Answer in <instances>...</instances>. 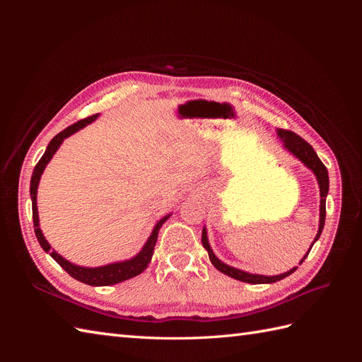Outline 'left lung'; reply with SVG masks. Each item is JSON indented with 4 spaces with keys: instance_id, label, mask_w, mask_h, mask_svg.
Returning <instances> with one entry per match:
<instances>
[{
    "instance_id": "left-lung-1",
    "label": "left lung",
    "mask_w": 362,
    "mask_h": 362,
    "mask_svg": "<svg viewBox=\"0 0 362 362\" xmlns=\"http://www.w3.org/2000/svg\"><path fill=\"white\" fill-rule=\"evenodd\" d=\"M278 136L282 139L284 141V146H286L291 154L294 157H298L306 168H310L314 175L317 177V181H319V187H320V225H319V233H317L315 238L313 245L319 240L322 231H323V226H325V217H326V196H327V190H329V177H327V169L325 164L322 163V160L317 157L315 151L313 149V146L308 144V141L303 140L300 136H298L296 133H293V131H288V129H278ZM202 245L206 249L208 252V257H210V261L213 262V266L218 270L225 273V275L231 276L237 281H242V282H247V284H273V282H278L284 278H287L288 275H291V273L298 269V267H293L291 270L282 273V275H276V276H262V275H252V273H247V272H243V270H238V269H234L231 266L225 264V262H222L221 259H218L214 254L213 250L210 247V245H208V238H206V231L205 228L202 229ZM311 245V247H313ZM311 250V249H310ZM308 250V254H310ZM308 254H306L299 264H302V262L305 261V258L308 257Z\"/></svg>"
}]
</instances>
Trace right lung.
<instances>
[{
	"label": "right lung",
	"instance_id": "obj_1",
	"mask_svg": "<svg viewBox=\"0 0 362 362\" xmlns=\"http://www.w3.org/2000/svg\"><path fill=\"white\" fill-rule=\"evenodd\" d=\"M96 117H98V115H92L89 117H84V119L78 120V122H75L71 127L60 131V133L49 141V145H48V148L45 151V154L42 156V158L36 164L35 170H33L31 181H30V194H31V205H33V223H35V234L37 237V242L40 243L42 249L45 250L47 254H49L54 259H56L59 264H60V267L64 269V272H68L74 279L80 281V282H84V284H87V286L101 287V286H113V284H117V282H122V281L134 278V276L140 275V273L148 267V264L151 262V258H152V254H154V247H156V243H157V237H158L160 228H161V225L164 222L168 221L170 214L166 216V217H163L161 221L156 225L154 231H152V234L148 238V242L145 243L144 249H141L134 258L122 261V262H113V264L103 266V267H95V269L80 267V266H75V264H72V262L66 261L63 257H60L56 250L51 249L49 243L47 242L45 237H43L40 228H39L36 194H37V185H39L40 175H42L43 169H45L47 164L49 163V160L52 158V156L56 154V151L62 145V141L66 139V137H69L71 134L76 133V131L81 129L83 127H86L87 124L93 122Z\"/></svg>",
	"mask_w": 362,
	"mask_h": 362
}]
</instances>
